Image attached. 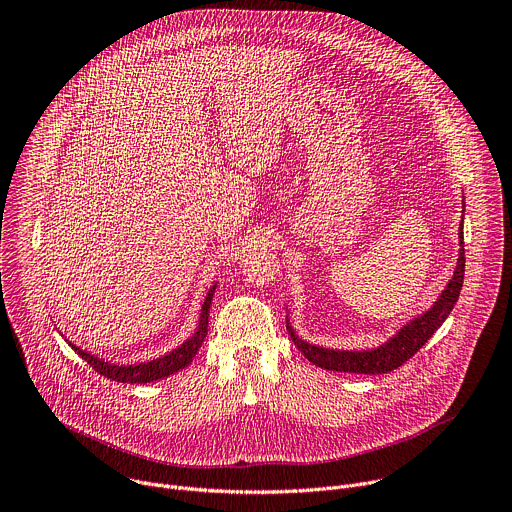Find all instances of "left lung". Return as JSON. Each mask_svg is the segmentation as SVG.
<instances>
[{
  "instance_id": "obj_1",
  "label": "left lung",
  "mask_w": 512,
  "mask_h": 512,
  "mask_svg": "<svg viewBox=\"0 0 512 512\" xmlns=\"http://www.w3.org/2000/svg\"><path fill=\"white\" fill-rule=\"evenodd\" d=\"M464 267H466L464 235H462V225H460L458 265L454 269V277L448 281L446 289L442 291V296L437 298V302H433V306L427 312L409 320L393 338H389L385 344H381L377 348H371V350L322 348V346L302 340L287 320L289 338L298 346V350H302V354L320 369L338 371V373H358V375L391 373V371L399 369L403 362H407L433 336V332L446 322V318L450 316V312L454 310V306L460 298V289L464 283Z\"/></svg>"
}]
</instances>
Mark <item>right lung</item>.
Here are the masks:
<instances>
[{
  "label": "right lung",
  "mask_w": 512,
  "mask_h": 512,
  "mask_svg": "<svg viewBox=\"0 0 512 512\" xmlns=\"http://www.w3.org/2000/svg\"><path fill=\"white\" fill-rule=\"evenodd\" d=\"M214 289H216V285H212L208 289L206 300L202 304V312H200L196 332L186 342H182L178 348H174L172 352H168L160 358H154V360H148V362H137V364H113V362H107L105 358H97L95 354H91V352H87V350H83L75 344H70V342L68 344L75 348V352L79 356H83L99 375H103L111 381H117V383H154V381H160L164 377H170V375L186 369L188 364L192 362V358L196 356L198 348L202 346V342L208 334V310H210Z\"/></svg>",
  "instance_id": "obj_1"
}]
</instances>
